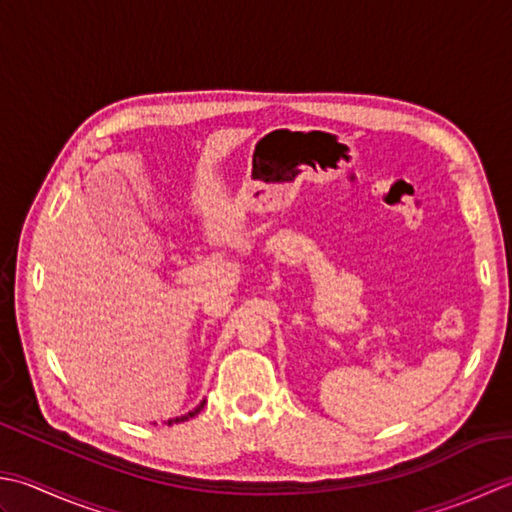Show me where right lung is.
I'll return each instance as SVG.
<instances>
[{"label": "right lung", "mask_w": 512, "mask_h": 512, "mask_svg": "<svg viewBox=\"0 0 512 512\" xmlns=\"http://www.w3.org/2000/svg\"><path fill=\"white\" fill-rule=\"evenodd\" d=\"M204 404H206V402H202V404H199L197 408H193V410H190V413H186V415H182V417L168 419V426H170V424H177V422H186V419H190V417H195V415L199 413V410H202V408H204Z\"/></svg>", "instance_id": "right-lung-1"}]
</instances>
